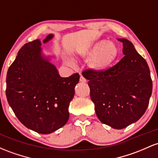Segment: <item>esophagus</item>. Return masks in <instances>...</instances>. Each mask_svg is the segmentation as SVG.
Here are the masks:
<instances>
[{"label": "esophagus", "instance_id": "34e87169", "mask_svg": "<svg viewBox=\"0 0 158 158\" xmlns=\"http://www.w3.org/2000/svg\"><path fill=\"white\" fill-rule=\"evenodd\" d=\"M79 81L81 82H86V79L83 77L82 76H80V78H79Z\"/></svg>", "mask_w": 158, "mask_h": 158}]
</instances>
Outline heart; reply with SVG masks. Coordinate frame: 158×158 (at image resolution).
<instances>
[{
    "label": "heart",
    "instance_id": "1",
    "mask_svg": "<svg viewBox=\"0 0 158 158\" xmlns=\"http://www.w3.org/2000/svg\"><path fill=\"white\" fill-rule=\"evenodd\" d=\"M120 53L118 46L112 41L102 40L93 43L80 53L82 58H91L88 66L91 70L103 71L118 60Z\"/></svg>",
    "mask_w": 158,
    "mask_h": 158
}]
</instances>
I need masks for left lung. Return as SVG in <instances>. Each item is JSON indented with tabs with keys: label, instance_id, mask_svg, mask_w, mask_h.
I'll return each instance as SVG.
<instances>
[{
	"label": "left lung",
	"instance_id": "1",
	"mask_svg": "<svg viewBox=\"0 0 158 158\" xmlns=\"http://www.w3.org/2000/svg\"><path fill=\"white\" fill-rule=\"evenodd\" d=\"M124 56L115 66L103 71L87 70L90 96L99 120L115 129H123L137 121L148 108L152 80L148 64L127 39Z\"/></svg>",
	"mask_w": 158,
	"mask_h": 158
}]
</instances>
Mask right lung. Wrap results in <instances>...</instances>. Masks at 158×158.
Segmentation results:
<instances>
[{
    "label": "right lung",
    "mask_w": 158,
    "mask_h": 158,
    "mask_svg": "<svg viewBox=\"0 0 158 158\" xmlns=\"http://www.w3.org/2000/svg\"><path fill=\"white\" fill-rule=\"evenodd\" d=\"M53 37L49 34L43 40ZM40 40L24 45L6 74L7 101L18 119L35 132L48 134L65 125L69 105L79 81L78 73L60 77L42 55Z\"/></svg>",
    "instance_id": "add662e5"
}]
</instances>
